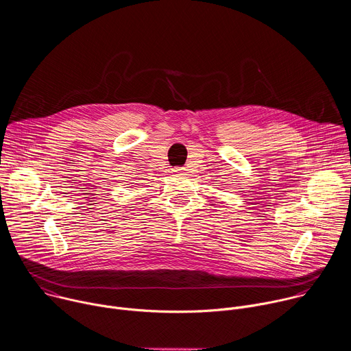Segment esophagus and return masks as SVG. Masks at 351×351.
Listing matches in <instances>:
<instances>
[{"instance_id": "1", "label": "esophagus", "mask_w": 351, "mask_h": 351, "mask_svg": "<svg viewBox=\"0 0 351 351\" xmlns=\"http://www.w3.org/2000/svg\"><path fill=\"white\" fill-rule=\"evenodd\" d=\"M184 171H186L184 168H175L173 169V172H176V173H184Z\"/></svg>"}]
</instances>
